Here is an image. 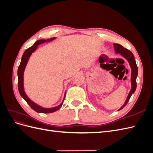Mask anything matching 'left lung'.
I'll return each mask as SVG.
<instances>
[{"label": "left lung", "mask_w": 153, "mask_h": 153, "mask_svg": "<svg viewBox=\"0 0 153 153\" xmlns=\"http://www.w3.org/2000/svg\"><path fill=\"white\" fill-rule=\"evenodd\" d=\"M114 47L115 49V53H121L123 56L127 59V61L129 63V65H130L131 69V89L130 92H129V94L127 97V99L125 101L124 104L121 106V108H119V110L123 109L125 106H126L128 103V102L129 100V98H131V95L135 92L136 88H137V76L138 75V68L137 66V64L135 62V57H134V55L132 53L130 50H129L126 48L123 47L122 45L114 43Z\"/></svg>", "instance_id": "8db88e82"}]
</instances>
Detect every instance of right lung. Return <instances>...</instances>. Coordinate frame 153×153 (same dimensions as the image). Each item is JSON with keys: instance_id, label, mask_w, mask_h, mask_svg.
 I'll use <instances>...</instances> for the list:
<instances>
[{"instance_id": "obj_1", "label": "right lung", "mask_w": 153, "mask_h": 153, "mask_svg": "<svg viewBox=\"0 0 153 153\" xmlns=\"http://www.w3.org/2000/svg\"><path fill=\"white\" fill-rule=\"evenodd\" d=\"M53 39H55V38H51V39H47V40H43V39L38 40V41H37L33 45H32L31 47L27 48L22 55L21 62H20V66H19V67H18V91H19L20 94L22 98L26 101V102L29 104V105L30 106V108L32 109H33L34 111H36V112H39V113L48 114V113H52V112H55V111H57V110H59L60 108L61 107V106L62 105V103L64 102V99H65L66 93H65V95H64V98L62 102L61 105H59V106H56V107L52 108H45L41 107V106H40L38 105H36L35 103L33 102V101H31L28 98V96L26 95L25 92L24 91V72L25 70V66L27 64V62H28V60L31 55L32 53L34 52L39 45L43 44L45 42H47V41H52Z\"/></svg>"}]
</instances>
